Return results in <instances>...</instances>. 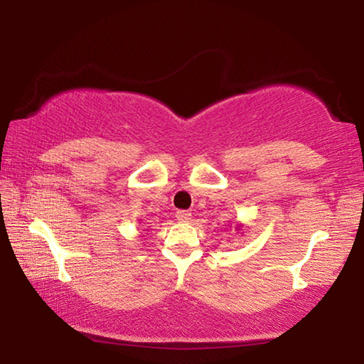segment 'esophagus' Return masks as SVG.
<instances>
[{"label": "esophagus", "instance_id": "1", "mask_svg": "<svg viewBox=\"0 0 364 364\" xmlns=\"http://www.w3.org/2000/svg\"><path fill=\"white\" fill-rule=\"evenodd\" d=\"M176 220L178 221H188V220H191V212H188V210H178L176 212Z\"/></svg>", "mask_w": 364, "mask_h": 364}]
</instances>
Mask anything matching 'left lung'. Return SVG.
<instances>
[{
	"mask_svg": "<svg viewBox=\"0 0 364 364\" xmlns=\"http://www.w3.org/2000/svg\"><path fill=\"white\" fill-rule=\"evenodd\" d=\"M241 228H242V225H241V223H237V225H236V230H237V231L241 230Z\"/></svg>",
	"mask_w": 364,
	"mask_h": 364,
	"instance_id": "left-lung-1",
	"label": "left lung"
}]
</instances>
